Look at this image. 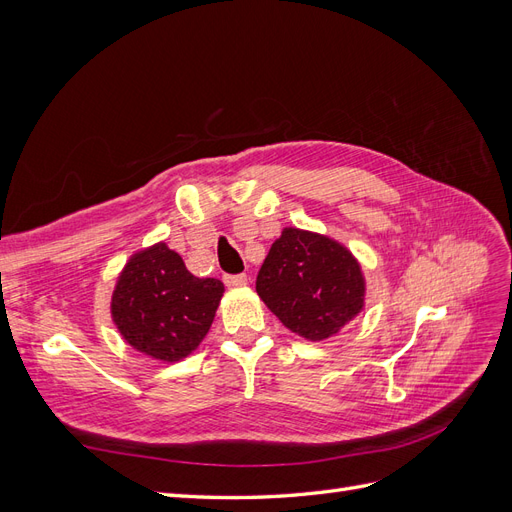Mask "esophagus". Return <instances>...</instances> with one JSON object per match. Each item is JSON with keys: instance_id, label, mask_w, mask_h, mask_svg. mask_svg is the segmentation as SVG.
Masks as SVG:
<instances>
[{"instance_id": "obj_1", "label": "esophagus", "mask_w": 512, "mask_h": 512, "mask_svg": "<svg viewBox=\"0 0 512 512\" xmlns=\"http://www.w3.org/2000/svg\"><path fill=\"white\" fill-rule=\"evenodd\" d=\"M224 284L226 288H243L247 284V277L245 275H224Z\"/></svg>"}]
</instances>
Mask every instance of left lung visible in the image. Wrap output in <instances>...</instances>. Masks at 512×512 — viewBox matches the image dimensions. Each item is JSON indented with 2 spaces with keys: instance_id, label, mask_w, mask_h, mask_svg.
Returning <instances> with one entry per match:
<instances>
[{
  "instance_id": "left-lung-1",
  "label": "left lung",
  "mask_w": 512,
  "mask_h": 512,
  "mask_svg": "<svg viewBox=\"0 0 512 512\" xmlns=\"http://www.w3.org/2000/svg\"><path fill=\"white\" fill-rule=\"evenodd\" d=\"M256 292L286 329L322 342L359 316L365 277L342 243L318 232L284 228L258 271Z\"/></svg>"
}]
</instances>
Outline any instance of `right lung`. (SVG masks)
Masks as SVG:
<instances>
[{"label": "right lung", "mask_w": 512, "mask_h": 512, "mask_svg": "<svg viewBox=\"0 0 512 512\" xmlns=\"http://www.w3.org/2000/svg\"><path fill=\"white\" fill-rule=\"evenodd\" d=\"M224 294L213 277H196L177 252L156 243L136 252L111 299L121 337L151 359L175 363L203 342Z\"/></svg>", "instance_id": "obj_1"}]
</instances>
